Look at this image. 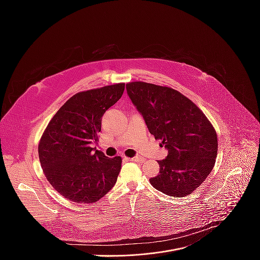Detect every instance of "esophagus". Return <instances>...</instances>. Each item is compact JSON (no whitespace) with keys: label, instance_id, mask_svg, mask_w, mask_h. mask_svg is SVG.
Here are the masks:
<instances>
[{"label":"esophagus","instance_id":"1","mask_svg":"<svg viewBox=\"0 0 260 260\" xmlns=\"http://www.w3.org/2000/svg\"><path fill=\"white\" fill-rule=\"evenodd\" d=\"M131 161H136V162H144L146 159L142 156H136V157H132V158H128Z\"/></svg>","mask_w":260,"mask_h":260}]
</instances>
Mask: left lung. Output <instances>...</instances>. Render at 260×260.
I'll return each mask as SVG.
<instances>
[{
	"label": "left lung",
	"mask_w": 260,
	"mask_h": 260,
	"mask_svg": "<svg viewBox=\"0 0 260 260\" xmlns=\"http://www.w3.org/2000/svg\"><path fill=\"white\" fill-rule=\"evenodd\" d=\"M126 90L168 156L158 160L159 174L149 179L162 193L183 198L192 193L214 168L218 141L212 123L188 98L168 86L129 82Z\"/></svg>",
	"instance_id": "8db88e82"
}]
</instances>
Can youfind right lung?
I'll return each instance as SVG.
<instances>
[{
  "label": "right lung",
  "mask_w": 260,
  "mask_h": 260,
  "mask_svg": "<svg viewBox=\"0 0 260 260\" xmlns=\"http://www.w3.org/2000/svg\"><path fill=\"white\" fill-rule=\"evenodd\" d=\"M124 85L117 83L74 94L51 118L40 139L38 152L44 175L69 201L94 203L116 183L121 157L94 152L90 144L99 141L102 117L121 98Z\"/></svg>",
  "instance_id": "right-lung-1"
}]
</instances>
